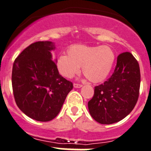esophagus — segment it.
I'll list each match as a JSON object with an SVG mask.
<instances>
[{"label":"esophagus","instance_id":"34e87169","mask_svg":"<svg viewBox=\"0 0 151 151\" xmlns=\"http://www.w3.org/2000/svg\"><path fill=\"white\" fill-rule=\"evenodd\" d=\"M82 87V84H79V83H73V87L75 88H80Z\"/></svg>","mask_w":151,"mask_h":151}]
</instances>
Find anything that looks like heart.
Returning a JSON list of instances; mask_svg holds the SVG:
<instances>
[{
  "label": "heart",
  "instance_id": "obj_1",
  "mask_svg": "<svg viewBox=\"0 0 151 151\" xmlns=\"http://www.w3.org/2000/svg\"><path fill=\"white\" fill-rule=\"evenodd\" d=\"M114 51L108 46L72 45L68 49V55H60L57 60V69L62 77L72 78L82 72L90 81L99 83L108 77L114 65Z\"/></svg>",
  "mask_w": 151,
  "mask_h": 151
}]
</instances>
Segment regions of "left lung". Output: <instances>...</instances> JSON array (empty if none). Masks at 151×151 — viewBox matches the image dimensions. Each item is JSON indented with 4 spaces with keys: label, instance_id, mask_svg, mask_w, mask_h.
<instances>
[{
    "label": "left lung",
    "instance_id": "8db88e82",
    "mask_svg": "<svg viewBox=\"0 0 151 151\" xmlns=\"http://www.w3.org/2000/svg\"><path fill=\"white\" fill-rule=\"evenodd\" d=\"M140 67L130 52L117 57L114 72L104 83L94 87L88 102L91 116L102 124L121 121L132 111L139 97Z\"/></svg>",
    "mask_w": 151,
    "mask_h": 151
}]
</instances>
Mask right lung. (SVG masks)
I'll return each mask as SVG.
<instances>
[{
    "label": "right lung",
    "instance_id": "1",
    "mask_svg": "<svg viewBox=\"0 0 151 151\" xmlns=\"http://www.w3.org/2000/svg\"><path fill=\"white\" fill-rule=\"evenodd\" d=\"M51 41L31 44L19 54L12 69L15 102L35 121H50L60 111L73 83L60 75L53 60Z\"/></svg>",
    "mask_w": 151,
    "mask_h": 151
}]
</instances>
